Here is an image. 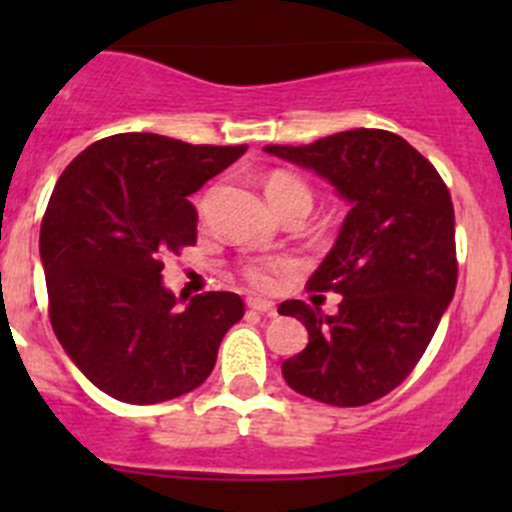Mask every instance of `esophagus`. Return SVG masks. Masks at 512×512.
<instances>
[{
	"mask_svg": "<svg viewBox=\"0 0 512 512\" xmlns=\"http://www.w3.org/2000/svg\"><path fill=\"white\" fill-rule=\"evenodd\" d=\"M247 307H250L252 312H262V314H275V302H270V299H262V297H250V299H247Z\"/></svg>",
	"mask_w": 512,
	"mask_h": 512,
	"instance_id": "34e87169",
	"label": "esophagus"
}]
</instances>
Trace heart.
Listing matches in <instances>:
<instances>
[{"mask_svg": "<svg viewBox=\"0 0 512 512\" xmlns=\"http://www.w3.org/2000/svg\"><path fill=\"white\" fill-rule=\"evenodd\" d=\"M265 195L280 218L294 208H302L307 213L312 208L309 185L297 173H289V170H275V173L267 175ZM285 267L287 265L282 260H252L250 265H245V280L260 289H270Z\"/></svg>", "mask_w": 512, "mask_h": 512, "instance_id": "1", "label": "heart"}]
</instances>
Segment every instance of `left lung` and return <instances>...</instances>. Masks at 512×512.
<instances>
[{
  "label": "left lung",
  "instance_id": "obj_1",
  "mask_svg": "<svg viewBox=\"0 0 512 512\" xmlns=\"http://www.w3.org/2000/svg\"><path fill=\"white\" fill-rule=\"evenodd\" d=\"M265 153L314 170L352 205L307 282L312 292L342 294L339 312L329 317L299 299L280 304L309 332L282 376L322 404H371L414 371L456 292L451 193L414 146L379 128Z\"/></svg>",
  "mask_w": 512,
  "mask_h": 512
}]
</instances>
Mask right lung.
Wrapping results in <instances>:
<instances>
[{"mask_svg":"<svg viewBox=\"0 0 512 512\" xmlns=\"http://www.w3.org/2000/svg\"><path fill=\"white\" fill-rule=\"evenodd\" d=\"M247 146H193L158 133L91 143L61 173L41 220L49 317L64 352L103 394L160 404L198 389L225 332L245 314L235 292L183 308L163 260L195 245L190 195Z\"/></svg>","mask_w":512,"mask_h":512,"instance_id":"right-lung-1","label":"right lung"}]
</instances>
